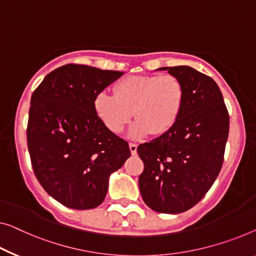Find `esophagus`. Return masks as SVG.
Listing matches in <instances>:
<instances>
[{"label": "esophagus", "instance_id": "34e87169", "mask_svg": "<svg viewBox=\"0 0 256 256\" xmlns=\"http://www.w3.org/2000/svg\"><path fill=\"white\" fill-rule=\"evenodd\" d=\"M128 147H130V150H131V154L132 155H136V144L130 142L128 144Z\"/></svg>", "mask_w": 256, "mask_h": 256}]
</instances>
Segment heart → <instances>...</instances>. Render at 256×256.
Wrapping results in <instances>:
<instances>
[{
    "instance_id": "1",
    "label": "heart",
    "mask_w": 256,
    "mask_h": 256,
    "mask_svg": "<svg viewBox=\"0 0 256 256\" xmlns=\"http://www.w3.org/2000/svg\"><path fill=\"white\" fill-rule=\"evenodd\" d=\"M185 102L182 82L172 74L128 76L114 87V94L102 90L94 98V110L106 128L123 131L132 115L136 117L128 136L141 139L161 136L177 123Z\"/></svg>"
}]
</instances>
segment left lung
Listing matches in <instances>:
<instances>
[{"instance_id": "left-lung-1", "label": "left lung", "mask_w": 256, "mask_h": 256, "mask_svg": "<svg viewBox=\"0 0 256 256\" xmlns=\"http://www.w3.org/2000/svg\"><path fill=\"white\" fill-rule=\"evenodd\" d=\"M185 88V102L174 128L136 152L144 169L139 176L141 196L152 210L179 214L206 196L223 164L228 112L217 84L196 68H161Z\"/></svg>"}]
</instances>
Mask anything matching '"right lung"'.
Returning <instances> with one entry per match:
<instances>
[{"instance_id": "right-lung-1", "label": "right lung", "mask_w": 256, "mask_h": 256, "mask_svg": "<svg viewBox=\"0 0 256 256\" xmlns=\"http://www.w3.org/2000/svg\"><path fill=\"white\" fill-rule=\"evenodd\" d=\"M123 72L66 64L33 92L28 147L36 177L49 196L72 209L104 202L109 177L131 156L94 110L95 95Z\"/></svg>"}]
</instances>
